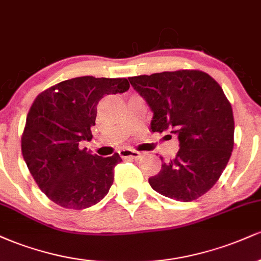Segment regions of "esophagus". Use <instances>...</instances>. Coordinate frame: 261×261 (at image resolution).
I'll use <instances>...</instances> for the list:
<instances>
[{"mask_svg":"<svg viewBox=\"0 0 261 261\" xmlns=\"http://www.w3.org/2000/svg\"><path fill=\"white\" fill-rule=\"evenodd\" d=\"M119 154H120L122 158H130V160H139L141 157V153L139 151L131 148H122L119 151Z\"/></svg>","mask_w":261,"mask_h":261,"instance_id":"34e87169","label":"esophagus"}]
</instances>
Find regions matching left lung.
I'll return each mask as SVG.
<instances>
[{
	"mask_svg": "<svg viewBox=\"0 0 261 261\" xmlns=\"http://www.w3.org/2000/svg\"><path fill=\"white\" fill-rule=\"evenodd\" d=\"M153 112L151 130L179 140L175 158L163 162L149 185L161 195L189 202L216 184L234 145L232 107L221 86L197 70L142 74L128 79Z\"/></svg>",
	"mask_w": 261,
	"mask_h": 261,
	"instance_id": "left-lung-1",
	"label": "left lung"
}]
</instances>
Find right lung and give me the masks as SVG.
<instances>
[{
	"label": "right lung",
	"instance_id": "obj_1",
	"mask_svg": "<svg viewBox=\"0 0 261 261\" xmlns=\"http://www.w3.org/2000/svg\"><path fill=\"white\" fill-rule=\"evenodd\" d=\"M128 88L126 79L76 77L41 92L32 104L22 135L23 158L40 190L61 207H91L109 191L120 155H93L81 143L92 140L101 98Z\"/></svg>",
	"mask_w": 261,
	"mask_h": 261
}]
</instances>
